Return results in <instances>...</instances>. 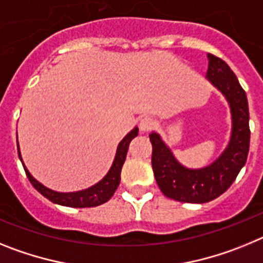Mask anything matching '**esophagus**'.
Listing matches in <instances>:
<instances>
[{"label":"esophagus","mask_w":263,"mask_h":263,"mask_svg":"<svg viewBox=\"0 0 263 263\" xmlns=\"http://www.w3.org/2000/svg\"><path fill=\"white\" fill-rule=\"evenodd\" d=\"M155 126V121L150 117H143L139 121V129L141 132H150Z\"/></svg>","instance_id":"1"}]
</instances>
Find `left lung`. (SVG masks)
<instances>
[{
	"label": "left lung",
	"instance_id": "obj_1",
	"mask_svg": "<svg viewBox=\"0 0 263 263\" xmlns=\"http://www.w3.org/2000/svg\"><path fill=\"white\" fill-rule=\"evenodd\" d=\"M206 79L228 100L232 115V134L222 154L210 166L191 170L179 163L159 134H150L152 164L155 180L164 196L182 203H206L224 194L246 163L249 153V106L245 90L231 67L208 53Z\"/></svg>",
	"mask_w": 263,
	"mask_h": 263
}]
</instances>
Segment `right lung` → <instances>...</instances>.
<instances>
[{"label": "right lung", "mask_w": 263, "mask_h": 263, "mask_svg": "<svg viewBox=\"0 0 263 263\" xmlns=\"http://www.w3.org/2000/svg\"><path fill=\"white\" fill-rule=\"evenodd\" d=\"M137 136H138V127H134V129L132 130L130 133H127L126 137L118 143L115 160H113V164H111L109 173L106 174L97 184L92 185V187L87 188V190H83V191L66 192V194H64V192L52 191L50 188L45 187V185L42 184V183H39L36 179L32 178L31 174L29 173V170H27L26 166L23 164L22 157H21L20 153V145H18V155H20V159L21 162H22L23 168H25V173H26L30 183L34 185V188H35L36 191L41 192V194L45 197H47L50 201H52V203L55 204H59V205L72 206V208L97 206L100 205V204L106 203V201L113 196L116 190H117L121 180V170H122L125 159H126L127 148H129L132 139L136 138Z\"/></svg>", "instance_id": "add662e5"}]
</instances>
